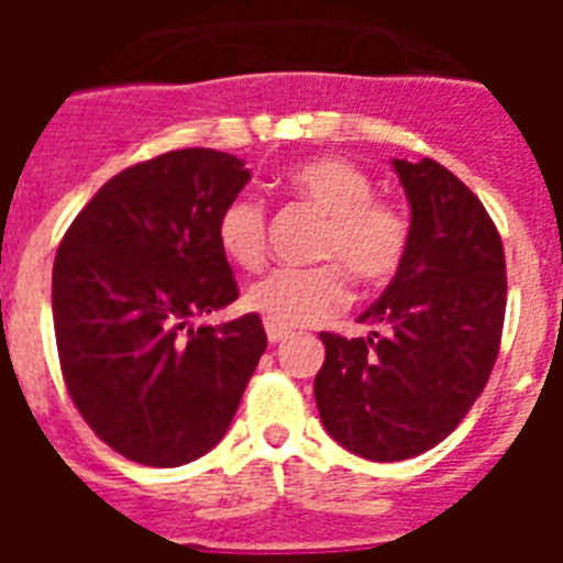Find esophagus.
<instances>
[{
    "mask_svg": "<svg viewBox=\"0 0 563 563\" xmlns=\"http://www.w3.org/2000/svg\"><path fill=\"white\" fill-rule=\"evenodd\" d=\"M265 332H267V341L271 343H278V341H285V338H290V330H287V327H278V324H273V321H265Z\"/></svg>",
    "mask_w": 563,
    "mask_h": 563,
    "instance_id": "obj_1",
    "label": "esophagus"
}]
</instances>
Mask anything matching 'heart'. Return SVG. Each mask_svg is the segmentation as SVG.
Returning <instances> with one entry per match:
<instances>
[{"label":"heart","mask_w":563,"mask_h":563,"mask_svg":"<svg viewBox=\"0 0 563 563\" xmlns=\"http://www.w3.org/2000/svg\"><path fill=\"white\" fill-rule=\"evenodd\" d=\"M287 183L296 197L324 213L316 253L332 262L271 271L253 282L245 305L278 327H305L346 305L350 292L341 266L366 287L389 282L406 256L409 222L400 208L372 197L369 174L341 157L301 163L287 174ZM217 242L228 262L258 271L267 256L265 202L251 194L233 197L217 220Z\"/></svg>","instance_id":"1"}]
</instances>
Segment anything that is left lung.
<instances>
[{
    "label": "left lung",
    "mask_w": 563,
    "mask_h": 563,
    "mask_svg": "<svg viewBox=\"0 0 563 563\" xmlns=\"http://www.w3.org/2000/svg\"><path fill=\"white\" fill-rule=\"evenodd\" d=\"M411 208L391 285L357 321L383 332H321L316 406L327 434L375 462L434 449L485 389L505 324V247L471 188L431 157L391 161Z\"/></svg>",
    "instance_id": "8db88e82"
}]
</instances>
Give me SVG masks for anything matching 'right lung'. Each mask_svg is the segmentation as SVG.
Wrapping results in <instances>:
<instances>
[{"label":"right lung","mask_w":563,"mask_h":563,"mask_svg":"<svg viewBox=\"0 0 563 563\" xmlns=\"http://www.w3.org/2000/svg\"><path fill=\"white\" fill-rule=\"evenodd\" d=\"M251 168L177 148L114 174L81 208L53 265V324L67 391L126 460L177 467L225 437L267 350L256 312L191 321L239 296L217 242Z\"/></svg>","instance_id":"right-lung-1"}]
</instances>
